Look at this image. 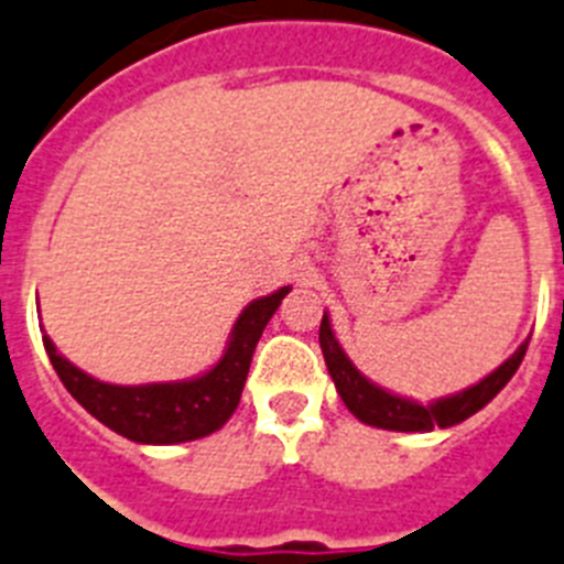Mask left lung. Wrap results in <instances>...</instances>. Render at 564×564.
I'll return each mask as SVG.
<instances>
[{"mask_svg": "<svg viewBox=\"0 0 564 564\" xmlns=\"http://www.w3.org/2000/svg\"><path fill=\"white\" fill-rule=\"evenodd\" d=\"M319 345L322 356H325V365H328L330 379H334L336 384V391H339L341 402L348 405V411L354 413L356 420L365 422V425L382 427V431L402 433H425L433 431V427L459 425V422H465L468 416H474L476 411H482L490 399L497 397L505 384L511 382V377L517 373L519 365H522L524 350H528V339H524L522 345L494 370V373H488V377L482 379V382L470 384V388L454 393V397H442L436 399V402H431V405H422V402L397 397V393L384 391V388L373 384L370 379H365L362 373L354 368L348 354L341 350L339 341H336L328 314L322 316Z\"/></svg>", "mask_w": 564, "mask_h": 564, "instance_id": "1", "label": "left lung"}]
</instances>
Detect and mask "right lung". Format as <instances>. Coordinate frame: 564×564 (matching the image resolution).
<instances>
[{"label": "right lung", "instance_id": "1", "mask_svg": "<svg viewBox=\"0 0 564 564\" xmlns=\"http://www.w3.org/2000/svg\"><path fill=\"white\" fill-rule=\"evenodd\" d=\"M288 291L291 288H279L271 296L250 302L230 330L223 359L210 370H205L202 377L182 379V382H99L76 368L74 362H67L56 350L51 336L45 334L42 341H45L53 370L59 373L67 393L90 416H96L124 440L142 442V445H176V442L202 440V436L219 431L234 416L259 336L271 316L276 314Z\"/></svg>", "mask_w": 564, "mask_h": 564}]
</instances>
